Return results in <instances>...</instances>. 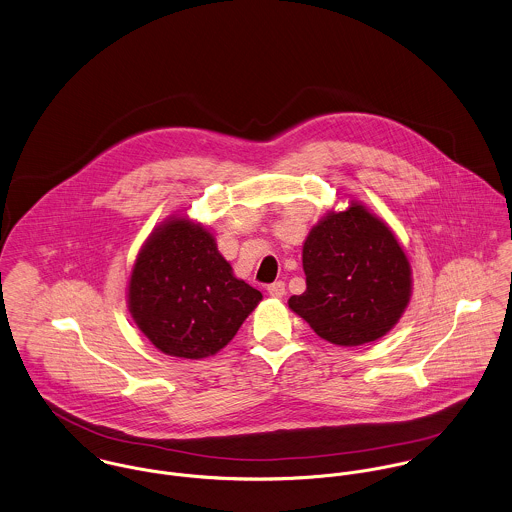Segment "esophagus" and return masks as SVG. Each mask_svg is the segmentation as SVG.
Listing matches in <instances>:
<instances>
[{
  "instance_id": "esophagus-1",
  "label": "esophagus",
  "mask_w": 512,
  "mask_h": 512,
  "mask_svg": "<svg viewBox=\"0 0 512 512\" xmlns=\"http://www.w3.org/2000/svg\"><path fill=\"white\" fill-rule=\"evenodd\" d=\"M267 293L273 297V299H281L285 295V283L283 281H275L273 285L267 287Z\"/></svg>"
}]
</instances>
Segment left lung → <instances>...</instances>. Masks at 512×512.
Returning a JSON list of instances; mask_svg holds the SVG:
<instances>
[{
    "label": "left lung",
    "mask_w": 512,
    "mask_h": 512,
    "mask_svg": "<svg viewBox=\"0 0 512 512\" xmlns=\"http://www.w3.org/2000/svg\"><path fill=\"white\" fill-rule=\"evenodd\" d=\"M307 291L289 308L324 340L362 346L386 336L411 299L413 279L392 227L358 200L330 209L303 243Z\"/></svg>",
    "instance_id": "left-lung-1"
}]
</instances>
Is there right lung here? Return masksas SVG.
I'll return each mask as SVG.
<instances>
[{
	"mask_svg": "<svg viewBox=\"0 0 512 512\" xmlns=\"http://www.w3.org/2000/svg\"><path fill=\"white\" fill-rule=\"evenodd\" d=\"M263 295L233 275L209 227L170 215L142 243L126 303L140 332L164 354L202 360L225 348Z\"/></svg>",
	"mask_w": 512,
	"mask_h": 512,
	"instance_id": "1",
	"label": "right lung"
}]
</instances>
